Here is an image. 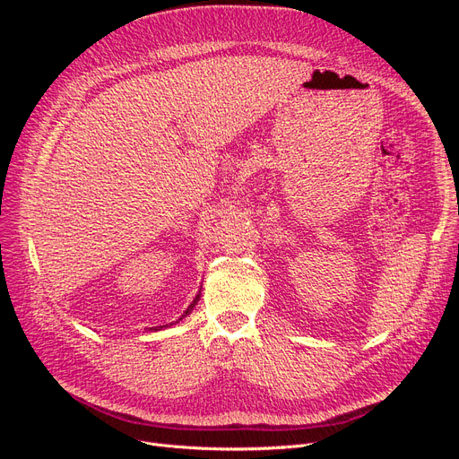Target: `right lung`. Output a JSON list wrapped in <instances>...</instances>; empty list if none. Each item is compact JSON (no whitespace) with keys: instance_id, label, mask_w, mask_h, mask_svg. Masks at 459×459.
Wrapping results in <instances>:
<instances>
[{"instance_id":"right-lung-1","label":"right lung","mask_w":459,"mask_h":459,"mask_svg":"<svg viewBox=\"0 0 459 459\" xmlns=\"http://www.w3.org/2000/svg\"><path fill=\"white\" fill-rule=\"evenodd\" d=\"M199 299H201V290H199V293H197V297H195V300H193V302H191V304H189V308H187V310H186V312H184V316H182V317H179V319H184V317H186V316H189V314H191V310H193V307H195V304H197V302H199ZM179 319H178V322H179ZM178 322H176V324H178ZM170 325H172V324H170ZM162 327H169V325H160V327H151V329H149V331H159V329H162Z\"/></svg>"}]
</instances>
